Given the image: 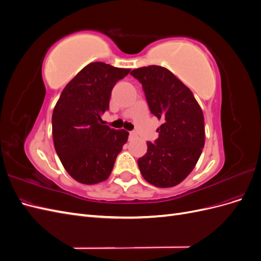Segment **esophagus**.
I'll return each instance as SVG.
<instances>
[{
  "mask_svg": "<svg viewBox=\"0 0 261 261\" xmlns=\"http://www.w3.org/2000/svg\"><path fill=\"white\" fill-rule=\"evenodd\" d=\"M129 137L130 138H135V137H137V134L135 132H129Z\"/></svg>",
  "mask_w": 261,
  "mask_h": 261,
  "instance_id": "esophagus-1",
  "label": "esophagus"
}]
</instances>
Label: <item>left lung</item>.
Returning <instances> with one entry per match:
<instances>
[{"label": "left lung", "instance_id": "8db88e82", "mask_svg": "<svg viewBox=\"0 0 261 261\" xmlns=\"http://www.w3.org/2000/svg\"><path fill=\"white\" fill-rule=\"evenodd\" d=\"M130 75L143 86L150 112L163 121L154 143L138 159L141 175L156 187L184 180L198 161L204 145L202 110L191 89L169 69L150 65Z\"/></svg>", "mask_w": 261, "mask_h": 261}]
</instances>
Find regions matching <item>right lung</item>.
<instances>
[{
	"label": "right lung",
	"mask_w": 261,
	"mask_h": 261,
	"mask_svg": "<svg viewBox=\"0 0 261 261\" xmlns=\"http://www.w3.org/2000/svg\"><path fill=\"white\" fill-rule=\"evenodd\" d=\"M130 72L102 62L85 66L64 89L52 114L55 151L68 174L82 184L106 180L128 132L103 125L114 85Z\"/></svg>",
	"instance_id": "right-lung-1"
}]
</instances>
